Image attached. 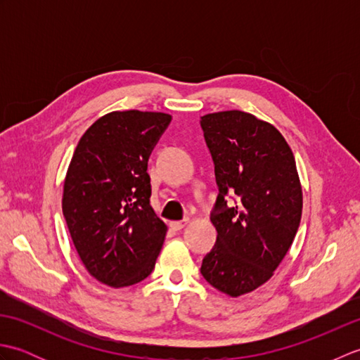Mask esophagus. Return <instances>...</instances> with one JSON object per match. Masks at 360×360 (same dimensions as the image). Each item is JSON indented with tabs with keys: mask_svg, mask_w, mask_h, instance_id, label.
Returning a JSON list of instances; mask_svg holds the SVG:
<instances>
[{
	"mask_svg": "<svg viewBox=\"0 0 360 360\" xmlns=\"http://www.w3.org/2000/svg\"><path fill=\"white\" fill-rule=\"evenodd\" d=\"M187 223H188V219H184V221H172L170 227L173 229V231H181V229L184 227Z\"/></svg>",
	"mask_w": 360,
	"mask_h": 360,
	"instance_id": "obj_1",
	"label": "esophagus"
}]
</instances>
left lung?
<instances>
[{
    "instance_id": "left-lung-1",
    "label": "left lung",
    "mask_w": 360,
    "mask_h": 360,
    "mask_svg": "<svg viewBox=\"0 0 360 360\" xmlns=\"http://www.w3.org/2000/svg\"><path fill=\"white\" fill-rule=\"evenodd\" d=\"M200 124L219 190L210 213L218 236L201 274L238 297L269 280L288 254L300 226L302 186L292 151L271 124L238 110L205 114Z\"/></svg>"
}]
</instances>
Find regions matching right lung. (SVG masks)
Returning <instances> with one entry per match:
<instances>
[{"label": "right lung", "mask_w": 360, "mask_h": 360, "mask_svg": "<svg viewBox=\"0 0 360 360\" xmlns=\"http://www.w3.org/2000/svg\"><path fill=\"white\" fill-rule=\"evenodd\" d=\"M172 122L164 112L114 111L80 137L68 168L63 217L88 272L112 288L155 269L167 226L150 205L148 158Z\"/></svg>", "instance_id": "right-lung-1"}]
</instances>
